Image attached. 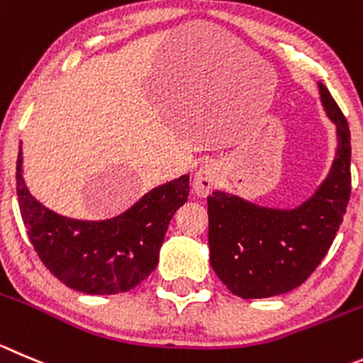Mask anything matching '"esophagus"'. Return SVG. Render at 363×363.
I'll list each match as a JSON object with an SVG mask.
<instances>
[{"label": "esophagus", "instance_id": "34e87169", "mask_svg": "<svg viewBox=\"0 0 363 363\" xmlns=\"http://www.w3.org/2000/svg\"><path fill=\"white\" fill-rule=\"evenodd\" d=\"M220 179V166L218 162L208 161L204 164L199 166V170L195 172L193 177V189L199 197H208L209 193L215 189L216 182Z\"/></svg>", "mask_w": 363, "mask_h": 363}]
</instances>
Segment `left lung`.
Here are the masks:
<instances>
[{
  "label": "left lung",
  "instance_id": "8db88e82",
  "mask_svg": "<svg viewBox=\"0 0 363 363\" xmlns=\"http://www.w3.org/2000/svg\"><path fill=\"white\" fill-rule=\"evenodd\" d=\"M320 104L337 130L326 179L292 209L267 208L216 189L208 197L209 262L235 296L263 299L297 289L330 250L351 195V134L328 87Z\"/></svg>",
  "mask_w": 363,
  "mask_h": 363
}]
</instances>
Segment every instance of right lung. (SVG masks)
<instances>
[{
  "label": "right lung",
  "instance_id": "add662e5",
  "mask_svg": "<svg viewBox=\"0 0 363 363\" xmlns=\"http://www.w3.org/2000/svg\"><path fill=\"white\" fill-rule=\"evenodd\" d=\"M16 170L21 218L40 262L66 286L89 296L128 292L154 272L166 229L189 195V175H181L114 218L74 220L30 193L21 150Z\"/></svg>",
  "mask_w": 363,
  "mask_h": 363
}]
</instances>
